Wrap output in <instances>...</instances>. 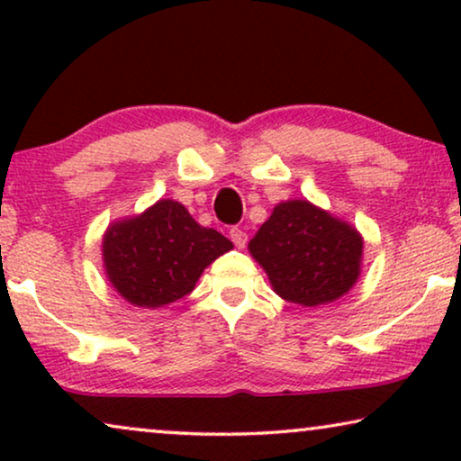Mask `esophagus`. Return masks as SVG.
Returning a JSON list of instances; mask_svg holds the SVG:
<instances>
[{"label": "esophagus", "mask_w": 461, "mask_h": 461, "mask_svg": "<svg viewBox=\"0 0 461 461\" xmlns=\"http://www.w3.org/2000/svg\"><path fill=\"white\" fill-rule=\"evenodd\" d=\"M230 241L235 243V248L243 249L245 245H248V235H245V230L241 229H230Z\"/></svg>", "instance_id": "34e87169"}]
</instances>
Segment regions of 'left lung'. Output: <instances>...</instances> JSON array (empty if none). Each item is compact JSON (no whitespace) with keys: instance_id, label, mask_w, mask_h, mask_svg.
<instances>
[{"instance_id":"8db88e82","label":"left lung","mask_w":461,"mask_h":461,"mask_svg":"<svg viewBox=\"0 0 461 461\" xmlns=\"http://www.w3.org/2000/svg\"><path fill=\"white\" fill-rule=\"evenodd\" d=\"M248 249L275 294L302 308L331 304L361 276V232L306 199L275 205Z\"/></svg>"}]
</instances>
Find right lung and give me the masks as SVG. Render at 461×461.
<instances>
[{"label":"right lung","mask_w":461,"mask_h":461,"mask_svg":"<svg viewBox=\"0 0 461 461\" xmlns=\"http://www.w3.org/2000/svg\"><path fill=\"white\" fill-rule=\"evenodd\" d=\"M229 249V239L194 222L185 205L159 199L109 224L103 267L123 300L155 311L191 294L203 270Z\"/></svg>","instance_id":"obj_1"}]
</instances>
